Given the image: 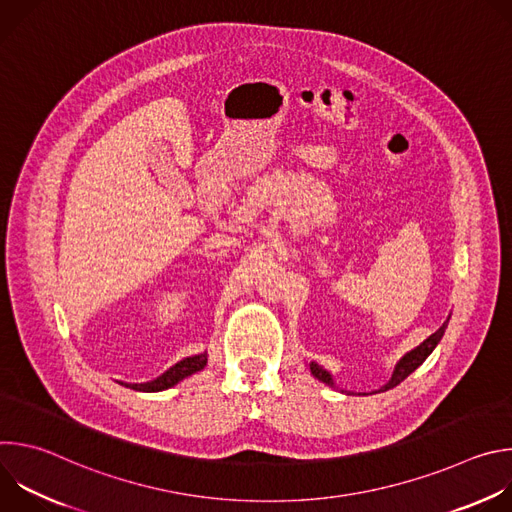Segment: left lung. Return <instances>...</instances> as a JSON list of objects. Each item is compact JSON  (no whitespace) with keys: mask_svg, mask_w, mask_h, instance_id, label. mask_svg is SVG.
Segmentation results:
<instances>
[{"mask_svg":"<svg viewBox=\"0 0 512 512\" xmlns=\"http://www.w3.org/2000/svg\"><path fill=\"white\" fill-rule=\"evenodd\" d=\"M448 322H450V316H448V320L440 326V330H435L429 338H425L419 346H415L413 350H409L405 356H401L399 358V362L395 364V369H393V375H391V379L379 389V391H373V393H383V391H389V389H393V387H397L401 381H405L417 367H421L423 364V360L433 352V348L437 346V342L442 340V336H444V332H446V328H448ZM310 373L318 379V381H322V383H326V385H330V387H334V379H332V375L326 371V369H322L320 364H316V362H310ZM360 395H369V393H360Z\"/></svg>","mask_w":512,"mask_h":512,"instance_id":"1","label":"left lung"}]
</instances>
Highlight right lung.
<instances>
[{"label":"right lung","mask_w":512,"mask_h":512,"mask_svg":"<svg viewBox=\"0 0 512 512\" xmlns=\"http://www.w3.org/2000/svg\"><path fill=\"white\" fill-rule=\"evenodd\" d=\"M206 352L202 354H194V356H188V358H182L180 362H176L174 367H170L164 375H160L158 379L154 381H148V383H121L133 391H143V393H158V391H166L174 385H178L182 379L202 371L206 367Z\"/></svg>","instance_id":"right-lung-1"}]
</instances>
